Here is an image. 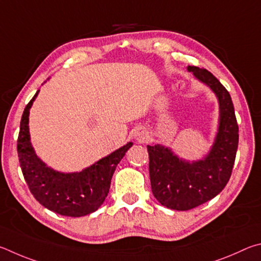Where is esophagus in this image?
Instances as JSON below:
<instances>
[{"label": "esophagus", "instance_id": "34e87169", "mask_svg": "<svg viewBox=\"0 0 261 261\" xmlns=\"http://www.w3.org/2000/svg\"><path fill=\"white\" fill-rule=\"evenodd\" d=\"M134 138L139 141V142H142L145 139L148 138V132L144 129V128H136L134 132Z\"/></svg>", "mask_w": 261, "mask_h": 261}]
</instances>
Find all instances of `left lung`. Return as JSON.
I'll use <instances>...</instances> for the list:
<instances>
[{
    "label": "left lung",
    "instance_id": "obj_1",
    "mask_svg": "<svg viewBox=\"0 0 261 261\" xmlns=\"http://www.w3.org/2000/svg\"><path fill=\"white\" fill-rule=\"evenodd\" d=\"M187 70L216 94L219 123L211 149L198 161L182 159L165 145H147L152 194L164 206L176 211L197 207L221 193L230 179L239 145V126L229 93L207 70L197 66Z\"/></svg>",
    "mask_w": 261,
    "mask_h": 261
}]
</instances>
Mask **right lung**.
<instances>
[{
	"label": "right lung",
	"mask_w": 261,
	"mask_h": 261,
	"mask_svg": "<svg viewBox=\"0 0 261 261\" xmlns=\"http://www.w3.org/2000/svg\"><path fill=\"white\" fill-rule=\"evenodd\" d=\"M39 91L26 105L20 120L17 151L21 172L32 195L45 208L65 217L87 216L98 210L107 198L113 173L133 142H128L80 172L54 170L38 157L31 143L30 110Z\"/></svg>",
	"instance_id": "add662e5"
}]
</instances>
